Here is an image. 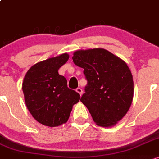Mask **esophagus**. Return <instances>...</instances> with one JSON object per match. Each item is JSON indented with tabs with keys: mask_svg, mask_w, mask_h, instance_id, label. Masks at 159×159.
<instances>
[{
	"mask_svg": "<svg viewBox=\"0 0 159 159\" xmlns=\"http://www.w3.org/2000/svg\"><path fill=\"white\" fill-rule=\"evenodd\" d=\"M76 91L77 93H79L80 95H82V94H83V89H82L81 88H77L76 89Z\"/></svg>",
	"mask_w": 159,
	"mask_h": 159,
	"instance_id": "1",
	"label": "esophagus"
}]
</instances>
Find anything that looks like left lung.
I'll use <instances>...</instances> for the list:
<instances>
[{"mask_svg": "<svg viewBox=\"0 0 159 159\" xmlns=\"http://www.w3.org/2000/svg\"><path fill=\"white\" fill-rule=\"evenodd\" d=\"M74 63L84 69L88 81L81 102L94 122L111 127L125 116L134 96L133 76L124 61L101 48L78 50Z\"/></svg>", "mask_w": 159, "mask_h": 159, "instance_id": "1", "label": "left lung"}]
</instances>
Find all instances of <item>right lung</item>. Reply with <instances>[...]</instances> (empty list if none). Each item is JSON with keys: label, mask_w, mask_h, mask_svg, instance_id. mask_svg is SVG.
Listing matches in <instances>:
<instances>
[{"label": "right lung", "mask_w": 159, "mask_h": 159, "mask_svg": "<svg viewBox=\"0 0 159 159\" xmlns=\"http://www.w3.org/2000/svg\"><path fill=\"white\" fill-rule=\"evenodd\" d=\"M69 59L67 53L33 65L25 76L22 91L27 108L38 122L56 127L67 122L80 95L67 87L58 69Z\"/></svg>", "instance_id": "obj_1"}]
</instances>
